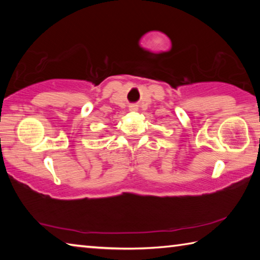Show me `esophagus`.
Here are the masks:
<instances>
[{"label": "esophagus", "instance_id": "esophagus-1", "mask_svg": "<svg viewBox=\"0 0 260 260\" xmlns=\"http://www.w3.org/2000/svg\"><path fill=\"white\" fill-rule=\"evenodd\" d=\"M138 110H139L138 105H131L129 107V111H138Z\"/></svg>", "mask_w": 260, "mask_h": 260}]
</instances>
